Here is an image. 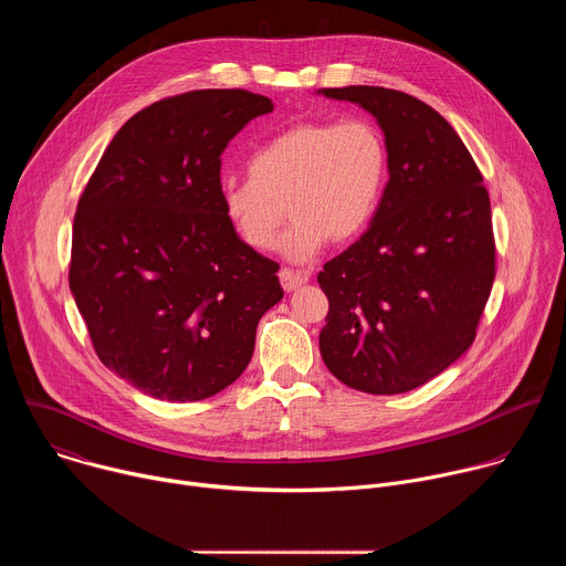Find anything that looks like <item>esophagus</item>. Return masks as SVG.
Listing matches in <instances>:
<instances>
[{
	"mask_svg": "<svg viewBox=\"0 0 566 566\" xmlns=\"http://www.w3.org/2000/svg\"><path fill=\"white\" fill-rule=\"evenodd\" d=\"M280 282L284 286V291H297L302 284L308 282V275L302 271H293V269H282L280 271Z\"/></svg>",
	"mask_w": 566,
	"mask_h": 566,
	"instance_id": "34e87169",
	"label": "esophagus"
}]
</instances>
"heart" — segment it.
<instances>
[{"instance_id": "1", "label": "heart", "mask_w": 566, "mask_h": 566, "mask_svg": "<svg viewBox=\"0 0 566 566\" xmlns=\"http://www.w3.org/2000/svg\"><path fill=\"white\" fill-rule=\"evenodd\" d=\"M387 184V147L360 118L297 123L249 156V175L226 179L221 208L247 247L271 251L285 206L292 226L277 251L306 264L334 241L360 237L374 221Z\"/></svg>"}]
</instances>
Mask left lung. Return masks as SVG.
I'll return each instance as SVG.
<instances>
[{
	"label": "left lung",
	"instance_id": "8db88e82",
	"mask_svg": "<svg viewBox=\"0 0 566 566\" xmlns=\"http://www.w3.org/2000/svg\"><path fill=\"white\" fill-rule=\"evenodd\" d=\"M380 125L389 181L358 241L317 273L329 297L319 354L345 385L402 394L468 352L495 280L491 199L452 125L385 87L319 90Z\"/></svg>",
	"mask_w": 566,
	"mask_h": 566
}]
</instances>
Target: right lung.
<instances>
[{"label": "right lung", "instance_id": "obj_1", "mask_svg": "<svg viewBox=\"0 0 566 566\" xmlns=\"http://www.w3.org/2000/svg\"><path fill=\"white\" fill-rule=\"evenodd\" d=\"M273 112L247 90H199L134 114L77 201L69 286L94 349L160 400H201L251 363L280 264L232 230L221 154Z\"/></svg>", "mask_w": 566, "mask_h": 566}]
</instances>
